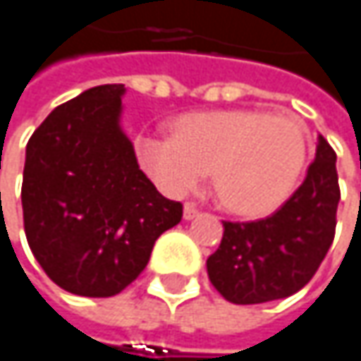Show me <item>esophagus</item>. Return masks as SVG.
<instances>
[{
	"mask_svg": "<svg viewBox=\"0 0 361 361\" xmlns=\"http://www.w3.org/2000/svg\"><path fill=\"white\" fill-rule=\"evenodd\" d=\"M198 213H200V209L194 202L183 204V219H194V217H198Z\"/></svg>",
	"mask_w": 361,
	"mask_h": 361,
	"instance_id": "1",
	"label": "esophagus"
}]
</instances>
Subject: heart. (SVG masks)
Masks as SVG:
<instances>
[{
	"mask_svg": "<svg viewBox=\"0 0 361 361\" xmlns=\"http://www.w3.org/2000/svg\"><path fill=\"white\" fill-rule=\"evenodd\" d=\"M135 150L169 196L192 192L211 171L219 202L251 217L278 209L290 196L310 152L301 121L251 109L183 114L173 135H140Z\"/></svg>",
	"mask_w": 361,
	"mask_h": 361,
	"instance_id": "heart-1",
	"label": "heart"
}]
</instances>
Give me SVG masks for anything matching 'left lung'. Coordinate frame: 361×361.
Wrapping results in <instances>:
<instances>
[{
    "mask_svg": "<svg viewBox=\"0 0 361 361\" xmlns=\"http://www.w3.org/2000/svg\"><path fill=\"white\" fill-rule=\"evenodd\" d=\"M338 200L336 154L320 135L305 180L274 215L224 221L221 245L207 259L211 284L236 305L295 295L314 278L334 240Z\"/></svg>",
    "mask_w": 361,
    "mask_h": 361,
    "instance_id": "1",
    "label": "left lung"
}]
</instances>
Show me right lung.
I'll use <instances>...</instances> for the list:
<instances>
[{
    "instance_id": "add662e5",
    "label": "right lung",
    "mask_w": 361,
    "mask_h": 361,
    "mask_svg": "<svg viewBox=\"0 0 361 361\" xmlns=\"http://www.w3.org/2000/svg\"><path fill=\"white\" fill-rule=\"evenodd\" d=\"M125 85H98L54 109L27 144L23 217L29 247L60 288L112 297L148 265L181 221L140 169L121 129Z\"/></svg>"
}]
</instances>
